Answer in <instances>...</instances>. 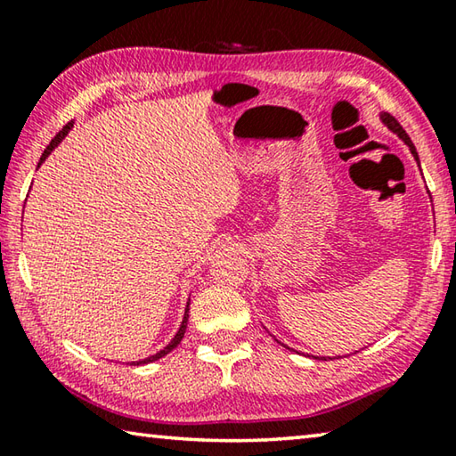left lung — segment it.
I'll list each match as a JSON object with an SVG mask.
<instances>
[{"instance_id":"1","label":"left lung","mask_w":456,"mask_h":456,"mask_svg":"<svg viewBox=\"0 0 456 456\" xmlns=\"http://www.w3.org/2000/svg\"><path fill=\"white\" fill-rule=\"evenodd\" d=\"M382 120L386 122V125H388V128H390V130H395V133H396L400 138H403V141H404L408 146H411V152L414 154L416 163H419V152H416L414 144H412V141H411V136L406 134V130H404L403 126H400V122H398L395 117H392V114H388V112H384V114H382ZM419 165H420V163H419Z\"/></svg>"}]
</instances>
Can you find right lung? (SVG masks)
<instances>
[{
    "label": "right lung",
    "instance_id": "1",
    "mask_svg": "<svg viewBox=\"0 0 456 456\" xmlns=\"http://www.w3.org/2000/svg\"><path fill=\"white\" fill-rule=\"evenodd\" d=\"M70 126H72V122H68V125L64 126V128H61L60 130V133L56 134V136H53L52 138V142L48 144V146H45V151H44V154H42V159H40V163H37V165H42L44 163V159L45 157H48V154L52 152V149H53V146H56L60 141H61V138H64L66 136V133H68V130H70ZM187 320H189V307H187V312H184V318H183V323H181V328H179V331H176V336L171 339V344H168L167 346V348H163V350H160L159 354H154V356H151V358H146V360H141V362H136V364H146V362H154V360H159V358H163V356H167V354L168 352H173L175 348H176V346H179L181 344V339H183V336H184V330H187Z\"/></svg>",
    "mask_w": 456,
    "mask_h": 456
}]
</instances>
